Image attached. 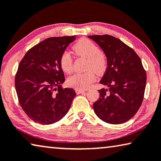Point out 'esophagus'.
I'll list each match as a JSON object with an SVG mask.
<instances>
[{"instance_id": "1", "label": "esophagus", "mask_w": 161, "mask_h": 161, "mask_svg": "<svg viewBox=\"0 0 161 161\" xmlns=\"http://www.w3.org/2000/svg\"><path fill=\"white\" fill-rule=\"evenodd\" d=\"M75 92H76L78 94H82V93L85 92V91H84V90H82V89H78V88H76V89H75Z\"/></svg>"}]
</instances>
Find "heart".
<instances>
[{
	"mask_svg": "<svg viewBox=\"0 0 161 161\" xmlns=\"http://www.w3.org/2000/svg\"><path fill=\"white\" fill-rule=\"evenodd\" d=\"M74 49L78 54L88 59L86 69L89 70L85 73H77L69 76L67 78V83L78 89H85L89 87L96 78L94 72L92 69L99 74L103 73L107 67V59L104 53L100 52L99 48L88 39L82 38L78 41L74 46ZM59 64L64 73H70L73 71V59L70 52L64 51L62 53Z\"/></svg>",
	"mask_w": 161,
	"mask_h": 161,
	"instance_id": "heart-1",
	"label": "heart"
}]
</instances>
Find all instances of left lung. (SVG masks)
Listing matches in <instances>:
<instances>
[{"label": "left lung", "instance_id": "obj_1", "mask_svg": "<svg viewBox=\"0 0 161 161\" xmlns=\"http://www.w3.org/2000/svg\"><path fill=\"white\" fill-rule=\"evenodd\" d=\"M100 46L108 59V67L100 83L108 89L99 90V98L93 104L96 115L110 124H120L134 116L142 103L146 72L136 53L118 38L89 36Z\"/></svg>", "mask_w": 161, "mask_h": 161}]
</instances>
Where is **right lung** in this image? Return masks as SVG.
<instances>
[{"label":"right lung","mask_w":161,"mask_h":161,"mask_svg":"<svg viewBox=\"0 0 161 161\" xmlns=\"http://www.w3.org/2000/svg\"><path fill=\"white\" fill-rule=\"evenodd\" d=\"M75 36L52 37L34 46L21 60L15 76L19 102L34 122L49 125L62 119L76 93L62 87L64 73L59 58Z\"/></svg>","instance_id":"add662e5"}]
</instances>
